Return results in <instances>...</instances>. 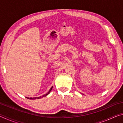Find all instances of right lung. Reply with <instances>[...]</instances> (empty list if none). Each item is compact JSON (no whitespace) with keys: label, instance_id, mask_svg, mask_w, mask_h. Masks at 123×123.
<instances>
[{"label":"right lung","instance_id":"add662e5","mask_svg":"<svg viewBox=\"0 0 123 123\" xmlns=\"http://www.w3.org/2000/svg\"><path fill=\"white\" fill-rule=\"evenodd\" d=\"M52 88H53V87H51V88H50V89L49 91L47 93V94L43 95H42V96H41V97H35V98H27V97H26V98H28V99H40V98H41L46 97L47 95H48V94H49V93H50V91H51Z\"/></svg>","mask_w":123,"mask_h":123}]
</instances>
